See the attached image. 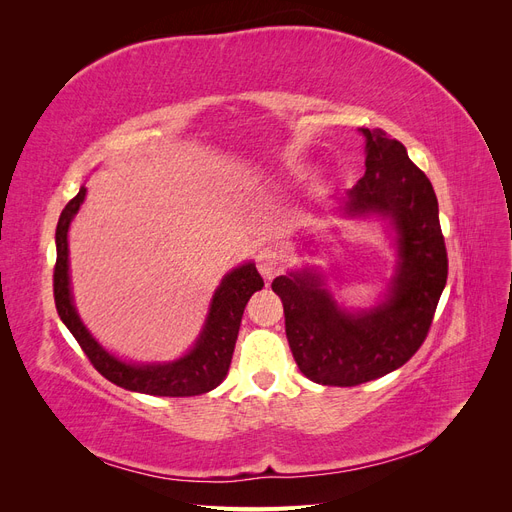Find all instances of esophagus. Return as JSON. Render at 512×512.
<instances>
[{
    "label": "esophagus",
    "mask_w": 512,
    "mask_h": 512,
    "mask_svg": "<svg viewBox=\"0 0 512 512\" xmlns=\"http://www.w3.org/2000/svg\"><path fill=\"white\" fill-rule=\"evenodd\" d=\"M256 267H258L260 275L267 277V280H271V277L280 273V254H277L275 245L262 247V250L258 252V258H256Z\"/></svg>",
    "instance_id": "34e87169"
}]
</instances>
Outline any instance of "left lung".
<instances>
[{"label":"left lung","mask_w":512,"mask_h":512,"mask_svg":"<svg viewBox=\"0 0 512 512\" xmlns=\"http://www.w3.org/2000/svg\"><path fill=\"white\" fill-rule=\"evenodd\" d=\"M359 132L365 175L339 198L337 213L389 224L395 273L382 299L365 309L339 305L318 267L290 271L271 284L284 305L294 361L303 376L324 386H356L408 363L425 342L448 275L431 181L384 130Z\"/></svg>","instance_id":"obj_1"}]
</instances>
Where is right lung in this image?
<instances>
[{"mask_svg":"<svg viewBox=\"0 0 512 512\" xmlns=\"http://www.w3.org/2000/svg\"><path fill=\"white\" fill-rule=\"evenodd\" d=\"M87 188L81 185L66 209L61 211L55 245H57V262L53 273V292L55 307L61 322L74 335L76 342L87 354L100 374L121 386L126 391L158 395V397H192L213 391L220 386L228 374V367L235 352L237 335L241 327L243 309L252 294L265 286L254 262H243L230 273L222 277L220 286L215 288L213 299L209 303V312L203 324V331L198 333L194 346L175 361H158V363H132L123 361L113 352H108L98 339L89 333L83 324L79 312H76L72 286H70V260H68V230L79 213Z\"/></svg>","mask_w":512,"mask_h":512,"instance_id":"obj_1","label":"right lung"}]
</instances>
